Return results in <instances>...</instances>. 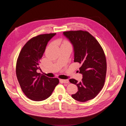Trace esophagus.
<instances>
[{
    "mask_svg": "<svg viewBox=\"0 0 126 126\" xmlns=\"http://www.w3.org/2000/svg\"><path fill=\"white\" fill-rule=\"evenodd\" d=\"M60 81L64 83H67L69 82V80L68 79H60Z\"/></svg>",
    "mask_w": 126,
    "mask_h": 126,
    "instance_id": "esophagus-1",
    "label": "esophagus"
}]
</instances>
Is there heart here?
<instances>
[{
  "label": "heart",
  "instance_id": "b5f03b06",
  "mask_svg": "<svg viewBox=\"0 0 126 126\" xmlns=\"http://www.w3.org/2000/svg\"><path fill=\"white\" fill-rule=\"evenodd\" d=\"M64 44H68V42H67V41H65V42H64Z\"/></svg>",
  "mask_w": 126,
  "mask_h": 126
}]
</instances>
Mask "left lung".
Segmentation results:
<instances>
[{"instance_id":"left-lung-1","label":"left lung","mask_w":126,"mask_h":126,"mask_svg":"<svg viewBox=\"0 0 126 126\" xmlns=\"http://www.w3.org/2000/svg\"><path fill=\"white\" fill-rule=\"evenodd\" d=\"M73 46L74 62L81 64L80 82L70 79V82L77 86L78 91L71 97L80 102L92 99L100 92L105 81L107 63L104 50L98 41L86 31L77 30L63 32Z\"/></svg>"}]
</instances>
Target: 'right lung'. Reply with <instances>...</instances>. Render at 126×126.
Here are the masks:
<instances>
[{
  "mask_svg": "<svg viewBox=\"0 0 126 126\" xmlns=\"http://www.w3.org/2000/svg\"><path fill=\"white\" fill-rule=\"evenodd\" d=\"M55 33L40 35L30 39L22 47L17 61L16 72L21 88L26 96L36 101H43L51 96L59 81L38 73L41 70L40 60L48 41Z\"/></svg>",
  "mask_w": 126,
  "mask_h": 126,
  "instance_id": "1",
  "label": "right lung"
}]
</instances>
